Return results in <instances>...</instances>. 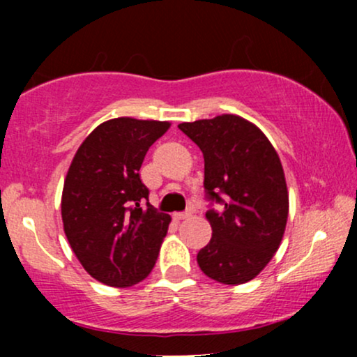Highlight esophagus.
<instances>
[{"label": "esophagus", "mask_w": 357, "mask_h": 357, "mask_svg": "<svg viewBox=\"0 0 357 357\" xmlns=\"http://www.w3.org/2000/svg\"><path fill=\"white\" fill-rule=\"evenodd\" d=\"M191 210H188V211H183V213H174V220H178V221H181V220H186V218H190L191 216Z\"/></svg>", "instance_id": "esophagus-1"}]
</instances>
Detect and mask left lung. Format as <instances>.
I'll list each match as a JSON object with an SVG mask.
<instances>
[{"instance_id": "8db88e82", "label": "left lung", "mask_w": 357, "mask_h": 357, "mask_svg": "<svg viewBox=\"0 0 357 357\" xmlns=\"http://www.w3.org/2000/svg\"><path fill=\"white\" fill-rule=\"evenodd\" d=\"M202 149L213 236L198 252L204 275L227 285L255 278L284 236L289 192L277 151L265 134L233 114L178 126Z\"/></svg>"}]
</instances>
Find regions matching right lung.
Wrapping results in <instances>:
<instances>
[{"instance_id": "add662e5", "label": "right lung", "mask_w": 357, "mask_h": 357, "mask_svg": "<svg viewBox=\"0 0 357 357\" xmlns=\"http://www.w3.org/2000/svg\"><path fill=\"white\" fill-rule=\"evenodd\" d=\"M169 126L110 119L89 134L68 167L61 192L65 235L82 267L102 284L124 289L154 267L171 216L149 204L139 169Z\"/></svg>"}]
</instances>
